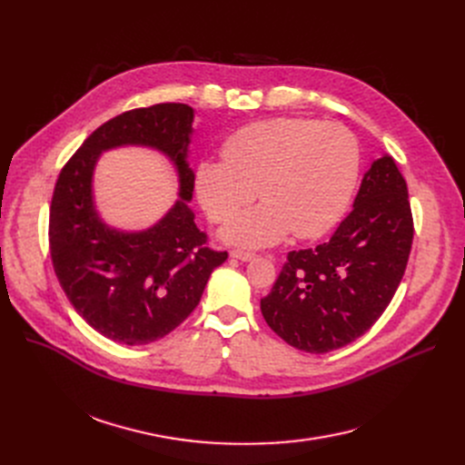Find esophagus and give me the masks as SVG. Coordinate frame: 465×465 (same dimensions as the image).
<instances>
[{
    "mask_svg": "<svg viewBox=\"0 0 465 465\" xmlns=\"http://www.w3.org/2000/svg\"><path fill=\"white\" fill-rule=\"evenodd\" d=\"M230 256H232V258H237V260H241V262H249V260H252L256 254H254L252 251H245V249H233V251L230 252Z\"/></svg>",
    "mask_w": 465,
    "mask_h": 465,
    "instance_id": "obj_1",
    "label": "esophagus"
}]
</instances>
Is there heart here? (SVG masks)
I'll return each instance as SVG.
<instances>
[{
    "instance_id": "b5f03b06",
    "label": "heart",
    "mask_w": 465,
    "mask_h": 465,
    "mask_svg": "<svg viewBox=\"0 0 465 465\" xmlns=\"http://www.w3.org/2000/svg\"><path fill=\"white\" fill-rule=\"evenodd\" d=\"M360 171L351 130L311 118H272L237 130L223 144V162L195 169V192L216 224L235 218L226 237L242 245H272L290 230L300 239L326 233L345 213Z\"/></svg>"
}]
</instances>
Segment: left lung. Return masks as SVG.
Wrapping results in <instances>:
<instances>
[{"label":"left lung","instance_id":"8db88e82","mask_svg":"<svg viewBox=\"0 0 465 465\" xmlns=\"http://www.w3.org/2000/svg\"><path fill=\"white\" fill-rule=\"evenodd\" d=\"M414 235L407 183L392 156L363 175L354 209L331 239L292 251L270 294L263 319L288 345L324 354L368 331L392 302Z\"/></svg>","mask_w":465,"mask_h":465}]
</instances>
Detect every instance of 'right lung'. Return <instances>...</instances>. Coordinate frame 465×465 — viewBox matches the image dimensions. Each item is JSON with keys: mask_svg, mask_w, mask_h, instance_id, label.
<instances>
[{"mask_svg": "<svg viewBox=\"0 0 465 465\" xmlns=\"http://www.w3.org/2000/svg\"><path fill=\"white\" fill-rule=\"evenodd\" d=\"M193 111L156 104L122 113L92 132L62 167L48 216V249L67 300L102 335L122 345H146L173 331L200 303L226 251L209 245L193 223V173L186 163ZM149 143L176 162L182 200L156 226L139 234L104 227L91 203V171L102 150Z\"/></svg>", "mask_w": 465, "mask_h": 465, "instance_id": "obj_1", "label": "right lung"}]
</instances>
